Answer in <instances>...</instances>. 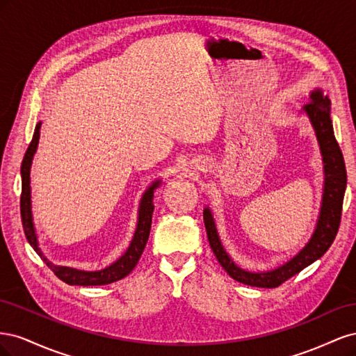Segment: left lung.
<instances>
[{"instance_id":"left-lung-1","label":"left lung","mask_w":356,"mask_h":356,"mask_svg":"<svg viewBox=\"0 0 356 356\" xmlns=\"http://www.w3.org/2000/svg\"><path fill=\"white\" fill-rule=\"evenodd\" d=\"M305 111L307 113L312 124L315 127L318 143L321 145V153L322 157H324L325 187L316 230L314 236H312L310 242L298 252V255H296L293 260L275 268L272 272L251 273L242 270L241 267H238L230 260L227 252L224 251L217 229H215L211 211H203L204 229H207L208 241L213 255L217 257L218 263L229 273V276L241 284L258 288H276L282 285L289 277L300 273L305 267L310 266L318 258L324 255L337 236L348 175L341 149L332 131V122L330 117V99L327 96L324 98L321 90H316L312 93V101L306 104Z\"/></svg>"}]
</instances>
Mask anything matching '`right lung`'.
<instances>
[{
	"label": "right lung",
	"instance_id": "obj_1",
	"mask_svg": "<svg viewBox=\"0 0 356 356\" xmlns=\"http://www.w3.org/2000/svg\"><path fill=\"white\" fill-rule=\"evenodd\" d=\"M40 127L41 123L35 126V132L32 135V141L29 143V147L22 160V166H20V174H22V193H20V217H22V225L24 232L28 242L31 246L34 248V251L42 258L51 270L55 273L60 281H63L68 285H81V286H90V285H106L113 284L115 281H120L124 276L131 273L135 266L138 264L139 258H141L144 248L147 245L149 229H152V220H153V190L160 184V182H154V184L149 187L141 200V207H139V218L136 232L132 239L131 246L127 248L124 255H122L115 263H113L110 267L104 268L99 272H83L77 270V268L71 267H62V266H53L49 263L47 258L41 254L40 248L37 245V236L34 232V224H32V213H31V187H29V169H31V161L34 157V153L38 145V138H40Z\"/></svg>",
	"mask_w": 356,
	"mask_h": 356
}]
</instances>
